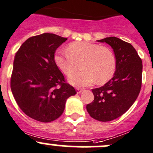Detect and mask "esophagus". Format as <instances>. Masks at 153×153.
Masks as SVG:
<instances>
[{"mask_svg":"<svg viewBox=\"0 0 153 153\" xmlns=\"http://www.w3.org/2000/svg\"><path fill=\"white\" fill-rule=\"evenodd\" d=\"M76 90H77V93L80 94V93H81V92H82L83 89H80V88H77Z\"/></svg>","mask_w":153,"mask_h":153,"instance_id":"1","label":"esophagus"}]
</instances>
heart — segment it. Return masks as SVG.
<instances>
[{
	"mask_svg": "<svg viewBox=\"0 0 153 153\" xmlns=\"http://www.w3.org/2000/svg\"><path fill=\"white\" fill-rule=\"evenodd\" d=\"M54 61L58 69L69 75L82 61L83 70L71 74L68 81L76 86H89L96 82L104 84L111 79L116 69V59L109 48L86 41H75L69 44L67 51L58 49L54 55Z\"/></svg>",
	"mask_w": 153,
	"mask_h": 153,
	"instance_id": "b5f03b06",
	"label": "heart"
}]
</instances>
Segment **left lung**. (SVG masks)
<instances>
[{"mask_svg":"<svg viewBox=\"0 0 153 153\" xmlns=\"http://www.w3.org/2000/svg\"><path fill=\"white\" fill-rule=\"evenodd\" d=\"M113 49L116 69L113 77L99 88L92 89L94 101L86 105L90 116L99 121H110L125 113L139 95L142 61L135 48L116 37L98 40Z\"/></svg>","mask_w":153,"mask_h":153,"instance_id":"8db88e82","label":"left lung"}]
</instances>
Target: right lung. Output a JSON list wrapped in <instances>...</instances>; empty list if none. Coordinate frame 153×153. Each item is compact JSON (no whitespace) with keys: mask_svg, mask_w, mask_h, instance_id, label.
I'll list each match as a JSON object with an SVG mask.
<instances>
[{"mask_svg":"<svg viewBox=\"0 0 153 153\" xmlns=\"http://www.w3.org/2000/svg\"><path fill=\"white\" fill-rule=\"evenodd\" d=\"M67 40L52 33L31 37L15 55L11 90L21 110L36 121L59 118L67 98L76 94L54 61L56 49Z\"/></svg>","mask_w":153,"mask_h":153,"instance_id":"add662e5","label":"right lung"}]
</instances>
